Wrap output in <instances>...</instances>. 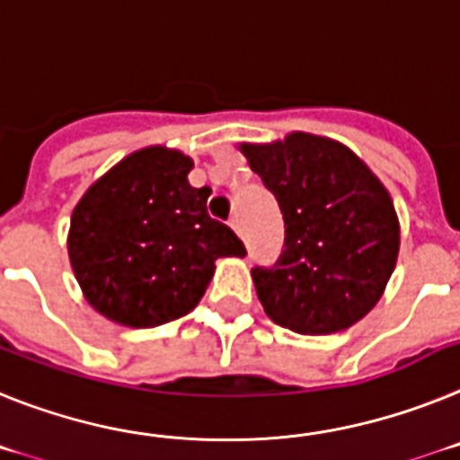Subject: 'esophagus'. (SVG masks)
<instances>
[{
	"instance_id": "esophagus-1",
	"label": "esophagus",
	"mask_w": 460,
	"mask_h": 460,
	"mask_svg": "<svg viewBox=\"0 0 460 460\" xmlns=\"http://www.w3.org/2000/svg\"><path fill=\"white\" fill-rule=\"evenodd\" d=\"M229 226L235 231V234H241V219H238V215L235 213L229 217Z\"/></svg>"
}]
</instances>
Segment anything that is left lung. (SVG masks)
<instances>
[{
    "label": "left lung",
    "mask_w": 460,
    "mask_h": 460,
    "mask_svg": "<svg viewBox=\"0 0 460 460\" xmlns=\"http://www.w3.org/2000/svg\"><path fill=\"white\" fill-rule=\"evenodd\" d=\"M238 150L285 219V250L273 269H252L263 313L303 335L357 324L377 305L398 261L401 225L389 190L326 136L291 131Z\"/></svg>",
    "instance_id": "1"
}]
</instances>
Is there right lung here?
<instances>
[{"mask_svg":"<svg viewBox=\"0 0 460 460\" xmlns=\"http://www.w3.org/2000/svg\"><path fill=\"white\" fill-rule=\"evenodd\" d=\"M191 157L150 146L92 182L71 213L69 261L99 314L150 329L191 313L219 257H245L241 238L208 215L210 187H191Z\"/></svg>","mask_w":460,"mask_h":460,"instance_id":"1","label":"right lung"}]
</instances>
